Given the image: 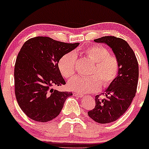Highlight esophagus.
<instances>
[{"instance_id":"1","label":"esophagus","mask_w":149,"mask_h":149,"mask_svg":"<svg viewBox=\"0 0 149 149\" xmlns=\"http://www.w3.org/2000/svg\"><path fill=\"white\" fill-rule=\"evenodd\" d=\"M73 96H75L76 97H79V98H81V97H83V95H80V94H78V93H73Z\"/></svg>"}]
</instances>
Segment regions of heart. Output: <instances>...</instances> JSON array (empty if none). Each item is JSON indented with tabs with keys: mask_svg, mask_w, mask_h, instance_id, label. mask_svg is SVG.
<instances>
[{
	"mask_svg": "<svg viewBox=\"0 0 149 149\" xmlns=\"http://www.w3.org/2000/svg\"><path fill=\"white\" fill-rule=\"evenodd\" d=\"M83 53L95 62V66L89 73L90 77H75L69 80L68 87L78 93H90L98 91L101 85L104 88L110 86L115 81L119 73V60L115 55L109 53L102 45H91L85 48ZM77 55L75 52H69L60 58L58 68L65 78H71L76 73Z\"/></svg>",
	"mask_w": 149,
	"mask_h": 149,
	"instance_id": "heart-1",
	"label": "heart"
}]
</instances>
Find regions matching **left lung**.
I'll use <instances>...</instances> for the list:
<instances>
[{"label":"left lung","mask_w":149,"mask_h":149,"mask_svg":"<svg viewBox=\"0 0 149 149\" xmlns=\"http://www.w3.org/2000/svg\"><path fill=\"white\" fill-rule=\"evenodd\" d=\"M94 40L110 46L120 63L118 75L106 90V97L100 99L97 95L96 105L88 113L95 122L109 123L121 117L130 106L137 88L139 65L134 51L123 39L104 36Z\"/></svg>","instance_id":"8db88e82"}]
</instances>
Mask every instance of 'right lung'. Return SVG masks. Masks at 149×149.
<instances>
[{
  "label": "right lung",
  "mask_w": 149,
  "mask_h": 149,
  "mask_svg": "<svg viewBox=\"0 0 149 149\" xmlns=\"http://www.w3.org/2000/svg\"><path fill=\"white\" fill-rule=\"evenodd\" d=\"M78 45L38 36L22 47L15 65V92L19 106L29 118L45 123L60 113L72 92L52 89L66 84L58 61Z\"/></svg>",
  "instance_id": "add662e5"
}]
</instances>
